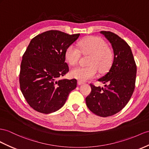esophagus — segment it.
<instances>
[{"label":"esophagus","mask_w":149,"mask_h":149,"mask_svg":"<svg viewBox=\"0 0 149 149\" xmlns=\"http://www.w3.org/2000/svg\"><path fill=\"white\" fill-rule=\"evenodd\" d=\"M78 85H79V86H81V85H82V84H84V82H82V81H78Z\"/></svg>","instance_id":"esophagus-1"}]
</instances>
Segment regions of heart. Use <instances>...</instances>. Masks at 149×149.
<instances>
[{
	"mask_svg": "<svg viewBox=\"0 0 149 149\" xmlns=\"http://www.w3.org/2000/svg\"><path fill=\"white\" fill-rule=\"evenodd\" d=\"M81 53L90 55L87 60L89 65L77 67L70 72L72 77L81 81L95 77L97 72V68L101 72H106L113 60V50L100 37H87L79 42V47L74 44L69 45L66 49L65 57L68 64L74 66L77 64Z\"/></svg>",
	"mask_w": 149,
	"mask_h": 149,
	"instance_id": "1",
	"label": "heart"
}]
</instances>
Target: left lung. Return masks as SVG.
Instances as JSON below:
<instances>
[{
	"mask_svg": "<svg viewBox=\"0 0 149 149\" xmlns=\"http://www.w3.org/2000/svg\"><path fill=\"white\" fill-rule=\"evenodd\" d=\"M113 49V62L109 70L98 81L104 87L91 84V92L86 98L87 106L101 117L112 116L127 105L135 89L136 66L130 46L116 34L102 31Z\"/></svg>",
	"mask_w": 149,
	"mask_h": 149,
	"instance_id": "1",
	"label": "left lung"
}]
</instances>
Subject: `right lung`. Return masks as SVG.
Segmentation results:
<instances>
[{"instance_id": "1", "label": "right lung", "mask_w": 149, "mask_h": 149, "mask_svg": "<svg viewBox=\"0 0 149 149\" xmlns=\"http://www.w3.org/2000/svg\"><path fill=\"white\" fill-rule=\"evenodd\" d=\"M80 34L68 35L50 30L33 38L22 56L19 74L21 91L31 107L41 113H52L65 103L77 80L59 79L69 70L66 49Z\"/></svg>"}]
</instances>
